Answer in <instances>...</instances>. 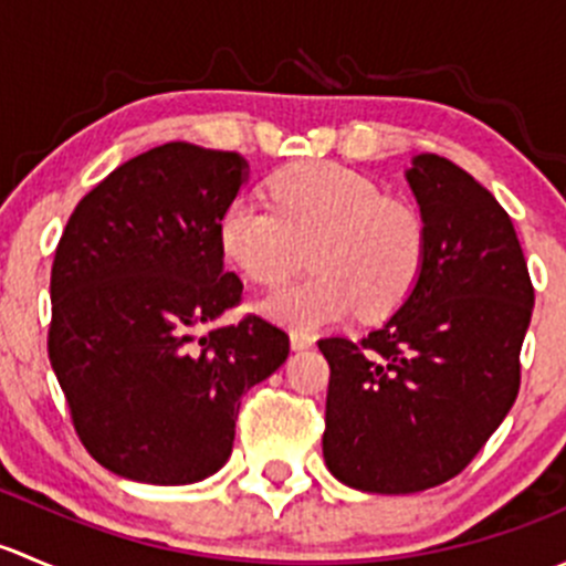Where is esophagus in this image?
<instances>
[{
	"label": "esophagus",
	"instance_id": "34e87169",
	"mask_svg": "<svg viewBox=\"0 0 566 566\" xmlns=\"http://www.w3.org/2000/svg\"><path fill=\"white\" fill-rule=\"evenodd\" d=\"M312 345H315V339H312V336L290 334V347H293V350H310Z\"/></svg>",
	"mask_w": 566,
	"mask_h": 566
}]
</instances>
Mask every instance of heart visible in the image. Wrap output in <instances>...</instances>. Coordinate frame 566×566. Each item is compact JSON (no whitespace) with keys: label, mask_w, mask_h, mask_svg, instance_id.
<instances>
[{"label":"heart","mask_w":566,"mask_h":566,"mask_svg":"<svg viewBox=\"0 0 566 566\" xmlns=\"http://www.w3.org/2000/svg\"><path fill=\"white\" fill-rule=\"evenodd\" d=\"M219 243L260 284L287 279L310 249L315 276L268 293L260 312L295 334H317L356 310L378 317L408 298L424 262V221L353 169L301 164L273 177L271 205L232 199Z\"/></svg>","instance_id":"b5f03b06"}]
</instances>
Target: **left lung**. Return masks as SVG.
<instances>
[{
    "mask_svg": "<svg viewBox=\"0 0 566 566\" xmlns=\"http://www.w3.org/2000/svg\"><path fill=\"white\" fill-rule=\"evenodd\" d=\"M424 262L399 310L364 339H319L331 367L323 458L347 488L419 493L458 476L521 389L534 310L510 213L436 153L405 169Z\"/></svg>",
    "mask_w": 566,
    "mask_h": 566,
    "instance_id": "8db88e82",
    "label": "left lung"
}]
</instances>
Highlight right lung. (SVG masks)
I'll list each match as a JSON object with an SVG mask.
<instances>
[{"instance_id": "obj_1", "label": "right lung", "mask_w": 566, "mask_h": 566, "mask_svg": "<svg viewBox=\"0 0 566 566\" xmlns=\"http://www.w3.org/2000/svg\"><path fill=\"white\" fill-rule=\"evenodd\" d=\"M247 180L238 153L169 142L114 169L67 219L49 358L84 449L117 476H213L241 397L287 361V334L268 319L210 328L243 293L219 221Z\"/></svg>"}]
</instances>
